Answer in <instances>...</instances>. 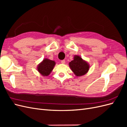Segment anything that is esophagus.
<instances>
[{"mask_svg":"<svg viewBox=\"0 0 127 127\" xmlns=\"http://www.w3.org/2000/svg\"><path fill=\"white\" fill-rule=\"evenodd\" d=\"M65 63H66V62H65V60H63L61 61V63L62 64H64Z\"/></svg>","mask_w":127,"mask_h":127,"instance_id":"1","label":"esophagus"}]
</instances>
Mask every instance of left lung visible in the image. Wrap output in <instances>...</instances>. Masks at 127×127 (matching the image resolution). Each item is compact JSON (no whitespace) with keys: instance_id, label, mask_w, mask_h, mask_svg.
Returning <instances> with one entry per match:
<instances>
[{"instance_id":"1","label":"left lung","mask_w":127,"mask_h":127,"mask_svg":"<svg viewBox=\"0 0 127 127\" xmlns=\"http://www.w3.org/2000/svg\"><path fill=\"white\" fill-rule=\"evenodd\" d=\"M70 69L77 76L85 75L90 69V64L87 61L83 60L81 57L75 55L74 60L69 63Z\"/></svg>"}]
</instances>
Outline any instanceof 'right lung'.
Masks as SVG:
<instances>
[{
	"mask_svg": "<svg viewBox=\"0 0 127 127\" xmlns=\"http://www.w3.org/2000/svg\"><path fill=\"white\" fill-rule=\"evenodd\" d=\"M56 64L55 61L45 58L37 67V71L43 76H48L52 71Z\"/></svg>",
	"mask_w": 127,
	"mask_h": 127,
	"instance_id": "1",
	"label": "right lung"
}]
</instances>
